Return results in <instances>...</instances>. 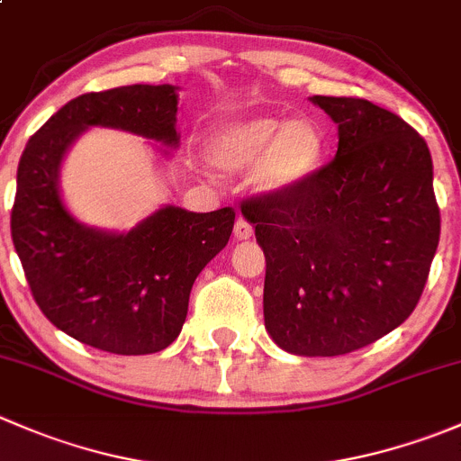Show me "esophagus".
<instances>
[{
	"label": "esophagus",
	"instance_id": "esophagus-1",
	"mask_svg": "<svg viewBox=\"0 0 461 461\" xmlns=\"http://www.w3.org/2000/svg\"><path fill=\"white\" fill-rule=\"evenodd\" d=\"M252 236H254V227L249 225L245 218H239V221H236V225H234V239L236 240H248V239H252Z\"/></svg>",
	"mask_w": 461,
	"mask_h": 461
}]
</instances>
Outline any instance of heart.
Masks as SVG:
<instances>
[{
  "label": "heart",
  "instance_id": "obj_1",
  "mask_svg": "<svg viewBox=\"0 0 461 461\" xmlns=\"http://www.w3.org/2000/svg\"><path fill=\"white\" fill-rule=\"evenodd\" d=\"M204 156L222 174L249 169L254 192L278 198L317 174L325 156V133L312 118L234 115L209 131Z\"/></svg>",
  "mask_w": 461,
  "mask_h": 461
}]
</instances>
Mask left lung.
<instances>
[{"label":"left lung","mask_w":461,"mask_h":461,"mask_svg":"<svg viewBox=\"0 0 461 461\" xmlns=\"http://www.w3.org/2000/svg\"><path fill=\"white\" fill-rule=\"evenodd\" d=\"M337 156L287 196L240 204L265 254V330L285 352L370 346L415 310L439 243L424 138L361 97L312 95Z\"/></svg>","instance_id":"1"}]
</instances>
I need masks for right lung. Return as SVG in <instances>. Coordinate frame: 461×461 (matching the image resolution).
I'll use <instances>...</instances> for the list:
<instances>
[{
  "mask_svg": "<svg viewBox=\"0 0 461 461\" xmlns=\"http://www.w3.org/2000/svg\"><path fill=\"white\" fill-rule=\"evenodd\" d=\"M178 86L133 85L67 102L31 138L17 167L11 234L37 305L68 337L113 355H151L176 341L194 281L230 240L234 209L165 204L129 231L77 221L59 171L73 142L111 127L178 147Z\"/></svg>",
  "mask_w": 461,
  "mask_h": 461,
  "instance_id": "add662e5",
  "label": "right lung"
}]
</instances>
